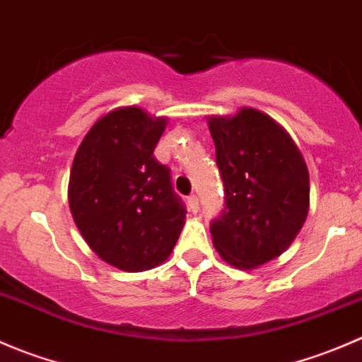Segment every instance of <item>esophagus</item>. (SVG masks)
I'll list each match as a JSON object with an SVG mask.
<instances>
[{
  "mask_svg": "<svg viewBox=\"0 0 362 362\" xmlns=\"http://www.w3.org/2000/svg\"><path fill=\"white\" fill-rule=\"evenodd\" d=\"M187 206H189V210H191V211H198V208H199L198 196H196V194L189 196V198H187Z\"/></svg>",
  "mask_w": 362,
  "mask_h": 362,
  "instance_id": "34e87169",
  "label": "esophagus"
}]
</instances>
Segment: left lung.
<instances>
[{
	"label": "left lung",
	"instance_id": "8db88e82",
	"mask_svg": "<svg viewBox=\"0 0 362 362\" xmlns=\"http://www.w3.org/2000/svg\"><path fill=\"white\" fill-rule=\"evenodd\" d=\"M224 184V210L210 224L222 259L250 269L279 257L303 228L310 177L289 134L266 113L242 108L208 120Z\"/></svg>",
	"mask_w": 362,
	"mask_h": 362
}]
</instances>
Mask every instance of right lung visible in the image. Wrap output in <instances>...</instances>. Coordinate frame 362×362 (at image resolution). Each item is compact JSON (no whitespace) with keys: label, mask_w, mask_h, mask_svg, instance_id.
<instances>
[{"label":"right lung","mask_w":362,"mask_h":362,"mask_svg":"<svg viewBox=\"0 0 362 362\" xmlns=\"http://www.w3.org/2000/svg\"><path fill=\"white\" fill-rule=\"evenodd\" d=\"M164 126L163 117L119 108L90 127L73 159V221L87 245L124 272L166 261L184 228L187 210L173 191L170 168L154 158Z\"/></svg>","instance_id":"1"}]
</instances>
